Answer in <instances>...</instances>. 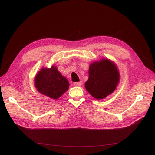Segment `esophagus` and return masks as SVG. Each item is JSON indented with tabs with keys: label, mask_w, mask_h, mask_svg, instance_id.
Instances as JSON below:
<instances>
[{
	"label": "esophagus",
	"mask_w": 155,
	"mask_h": 155,
	"mask_svg": "<svg viewBox=\"0 0 155 155\" xmlns=\"http://www.w3.org/2000/svg\"><path fill=\"white\" fill-rule=\"evenodd\" d=\"M82 82L81 81V82H77V83H74V86H76V87H81V85H82Z\"/></svg>",
	"instance_id": "esophagus-1"
}]
</instances>
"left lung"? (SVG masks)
Masks as SVG:
<instances>
[{"mask_svg": "<svg viewBox=\"0 0 155 155\" xmlns=\"http://www.w3.org/2000/svg\"><path fill=\"white\" fill-rule=\"evenodd\" d=\"M85 88L92 96L102 99L111 94L119 81V72L116 66L108 59L92 63Z\"/></svg>", "mask_w": 155, "mask_h": 155, "instance_id": "left-lung-1", "label": "left lung"}]
</instances>
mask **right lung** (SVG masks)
Listing matches in <instances>:
<instances>
[{"mask_svg":"<svg viewBox=\"0 0 155 155\" xmlns=\"http://www.w3.org/2000/svg\"><path fill=\"white\" fill-rule=\"evenodd\" d=\"M38 92L53 99L61 97L69 88V83L54 66L50 68H42L35 79Z\"/></svg>","mask_w":155,"mask_h":155,"instance_id":"obj_1","label":"right lung"}]
</instances>
